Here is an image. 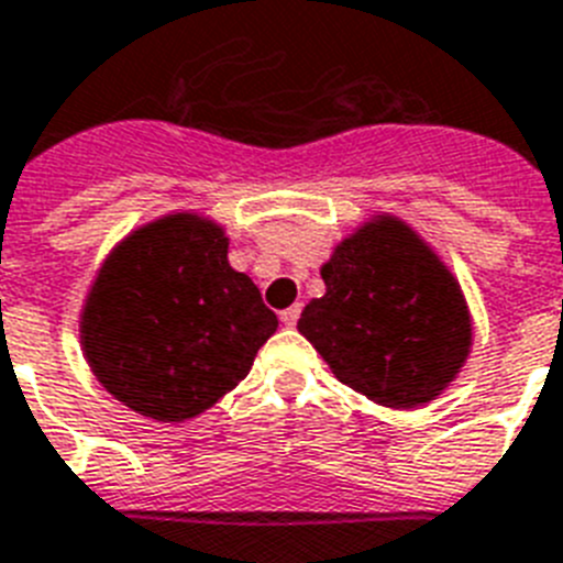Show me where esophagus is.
Wrapping results in <instances>:
<instances>
[{"instance_id": "esophagus-1", "label": "esophagus", "mask_w": 563, "mask_h": 563, "mask_svg": "<svg viewBox=\"0 0 563 563\" xmlns=\"http://www.w3.org/2000/svg\"><path fill=\"white\" fill-rule=\"evenodd\" d=\"M282 322L287 324V328H292V324L299 322V316H301V305H292V308H287V310H282Z\"/></svg>"}]
</instances>
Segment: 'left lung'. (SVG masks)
<instances>
[{"mask_svg":"<svg viewBox=\"0 0 563 563\" xmlns=\"http://www.w3.org/2000/svg\"><path fill=\"white\" fill-rule=\"evenodd\" d=\"M324 292L301 310L299 331L339 383L388 408L438 397L472 342L452 273L399 221L365 227L322 267Z\"/></svg>","mask_w":563,"mask_h":563,"instance_id":"left-lung-1","label":"left lung"}]
</instances>
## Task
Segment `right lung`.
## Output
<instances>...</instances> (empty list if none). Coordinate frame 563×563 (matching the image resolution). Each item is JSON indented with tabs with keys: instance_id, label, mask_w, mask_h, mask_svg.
Wrapping results in <instances>:
<instances>
[{
	"instance_id": "1",
	"label": "right lung",
	"mask_w": 563,
	"mask_h": 563,
	"mask_svg": "<svg viewBox=\"0 0 563 563\" xmlns=\"http://www.w3.org/2000/svg\"><path fill=\"white\" fill-rule=\"evenodd\" d=\"M276 328L258 287L227 264L224 232L172 216L111 253L82 310V347L120 402L178 422L239 385Z\"/></svg>"
}]
</instances>
